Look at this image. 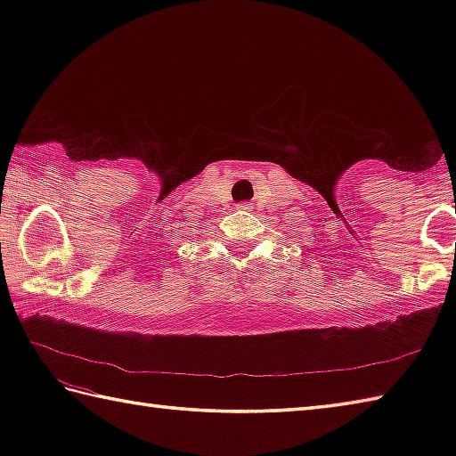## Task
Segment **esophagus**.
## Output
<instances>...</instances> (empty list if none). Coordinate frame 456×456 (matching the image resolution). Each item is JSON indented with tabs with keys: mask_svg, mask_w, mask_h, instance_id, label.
Returning a JSON list of instances; mask_svg holds the SVG:
<instances>
[{
	"mask_svg": "<svg viewBox=\"0 0 456 456\" xmlns=\"http://www.w3.org/2000/svg\"><path fill=\"white\" fill-rule=\"evenodd\" d=\"M241 208H248V204H241Z\"/></svg>",
	"mask_w": 456,
	"mask_h": 456,
	"instance_id": "34e87169",
	"label": "esophagus"
}]
</instances>
